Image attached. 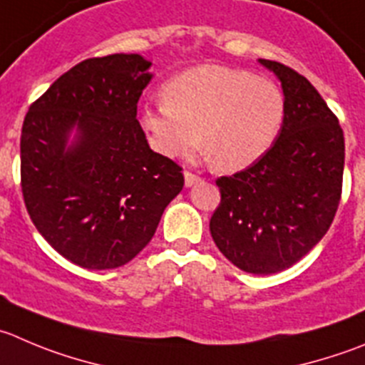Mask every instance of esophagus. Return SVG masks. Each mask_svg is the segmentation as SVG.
I'll return each instance as SVG.
<instances>
[{
  "label": "esophagus",
  "mask_w": 365,
  "mask_h": 365,
  "mask_svg": "<svg viewBox=\"0 0 365 365\" xmlns=\"http://www.w3.org/2000/svg\"><path fill=\"white\" fill-rule=\"evenodd\" d=\"M200 180H202V179H200L199 175H195V173H192V172H185V185L188 186V188H192V186L199 185Z\"/></svg>",
  "instance_id": "obj_1"
}]
</instances>
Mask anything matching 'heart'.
I'll use <instances>...</instances> for the list:
<instances>
[{
  "label": "heart",
  "mask_w": 365,
  "mask_h": 365,
  "mask_svg": "<svg viewBox=\"0 0 365 365\" xmlns=\"http://www.w3.org/2000/svg\"><path fill=\"white\" fill-rule=\"evenodd\" d=\"M287 114L276 82L227 66H197L163 88V103L145 107L141 127L166 158H190L200 145L224 172H238L269 152Z\"/></svg>",
  "instance_id": "1"
}]
</instances>
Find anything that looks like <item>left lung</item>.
Segmentation results:
<instances>
[{
	"label": "left lung",
	"instance_id": "8db88e82",
	"mask_svg": "<svg viewBox=\"0 0 365 365\" xmlns=\"http://www.w3.org/2000/svg\"><path fill=\"white\" fill-rule=\"evenodd\" d=\"M281 82L287 114L263 158L217 179L220 206L210 231L222 255L249 274H276L321 242L339 207L344 134L310 82L294 69L258 58Z\"/></svg>",
	"mask_w": 365,
	"mask_h": 365
}]
</instances>
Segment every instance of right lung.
Listing matches in <instances>:
<instances>
[{
    "mask_svg": "<svg viewBox=\"0 0 365 365\" xmlns=\"http://www.w3.org/2000/svg\"><path fill=\"white\" fill-rule=\"evenodd\" d=\"M150 66L140 53L82 61L24 118L26 210L44 240L84 269H116L140 255L185 186L180 166L148 147L136 120Z\"/></svg>",
    "mask_w": 365,
    "mask_h": 365,
    "instance_id": "right-lung-1",
    "label": "right lung"
}]
</instances>
